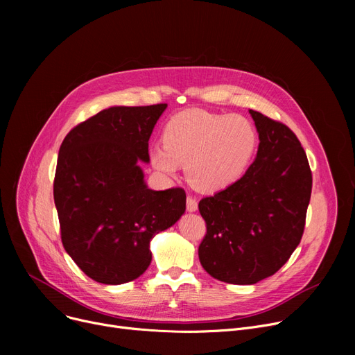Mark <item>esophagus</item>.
Returning a JSON list of instances; mask_svg holds the SVG:
<instances>
[{"mask_svg": "<svg viewBox=\"0 0 355 355\" xmlns=\"http://www.w3.org/2000/svg\"><path fill=\"white\" fill-rule=\"evenodd\" d=\"M197 209H198V202H197V200H196V198H193L191 196H189V197H187V211L193 213V211H196Z\"/></svg>", "mask_w": 355, "mask_h": 355, "instance_id": "esophagus-1", "label": "esophagus"}]
</instances>
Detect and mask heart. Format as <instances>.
Wrapping results in <instances>:
<instances>
[{
    "label": "heart",
    "mask_w": 355,
    "mask_h": 355,
    "mask_svg": "<svg viewBox=\"0 0 355 355\" xmlns=\"http://www.w3.org/2000/svg\"><path fill=\"white\" fill-rule=\"evenodd\" d=\"M257 144L256 129L240 115L184 110L164 128L162 145L149 158L157 171L175 177L185 165V177L201 193L226 190L245 174Z\"/></svg>",
    "instance_id": "b5f03b06"
}]
</instances>
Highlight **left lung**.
Masks as SVG:
<instances>
[{
    "label": "left lung",
    "mask_w": 355,
    "mask_h": 355,
    "mask_svg": "<svg viewBox=\"0 0 355 355\" xmlns=\"http://www.w3.org/2000/svg\"><path fill=\"white\" fill-rule=\"evenodd\" d=\"M249 114L260 141L253 164L230 187L198 202L207 226L200 263L233 285L257 284L288 262L302 239L312 190L300 139L286 125Z\"/></svg>",
    "instance_id": "obj_1"
}]
</instances>
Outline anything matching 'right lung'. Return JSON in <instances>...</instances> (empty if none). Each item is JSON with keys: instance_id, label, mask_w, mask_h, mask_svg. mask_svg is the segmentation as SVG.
<instances>
[{"instance_id": "right-lung-1", "label": "right lung", "mask_w": 355, "mask_h": 355, "mask_svg": "<svg viewBox=\"0 0 355 355\" xmlns=\"http://www.w3.org/2000/svg\"><path fill=\"white\" fill-rule=\"evenodd\" d=\"M165 107H107L74 126L59 149L53 196L62 243L99 284L139 277L153 259L149 241L185 211L182 189H148L139 166Z\"/></svg>"}]
</instances>
